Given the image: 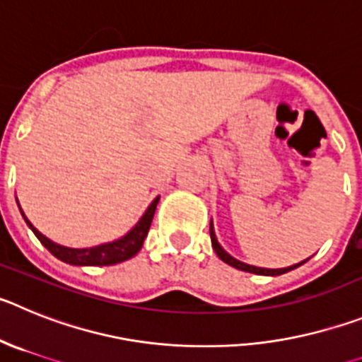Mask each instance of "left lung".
I'll list each match as a JSON object with an SVG mask.
<instances>
[{"label": "left lung", "instance_id": "8db88e82", "mask_svg": "<svg viewBox=\"0 0 362 362\" xmlns=\"http://www.w3.org/2000/svg\"><path fill=\"white\" fill-rule=\"evenodd\" d=\"M209 233H211V243H213V249H214V252L218 254V258H220L221 262H226L227 265L234 267V269H238V270H243V272H252V274H262V276H279V274H285V272H288V270L296 269V267H299V265H301V263H305V262H307V259H305V262H301V263H296V265H292V267H285V269H262V267L247 265V263H243V262H240V259L233 258V256H230L229 252H226V250H223V247H221L220 243H218V240H216V234H214L213 220H211Z\"/></svg>", "mask_w": 362, "mask_h": 362}]
</instances>
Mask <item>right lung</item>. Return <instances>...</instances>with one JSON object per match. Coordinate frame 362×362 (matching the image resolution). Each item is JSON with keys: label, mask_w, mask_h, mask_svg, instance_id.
Here are the masks:
<instances>
[{"label": "right lung", "mask_w": 362, "mask_h": 362, "mask_svg": "<svg viewBox=\"0 0 362 362\" xmlns=\"http://www.w3.org/2000/svg\"><path fill=\"white\" fill-rule=\"evenodd\" d=\"M158 198L160 197H157L151 204H149L146 213L142 214L141 220L136 221V226L133 227L128 234H124V236L115 240V242L100 243V245L88 247V249H71V247H64V245H59V243L52 242V240H48L45 234H41L34 226H32L30 221H28V218L25 216V213L21 211V207H19V211H21L23 218H25L27 226L32 229V233L37 236L39 242L43 243V245L54 254L55 258L61 259V262L64 263H70V265L103 267V265H115V263L126 262V259L133 258V256L142 249V243H144L146 236H148V230L149 227H151L153 216H155V209H157Z\"/></svg>", "instance_id": "obj_1"}]
</instances>
